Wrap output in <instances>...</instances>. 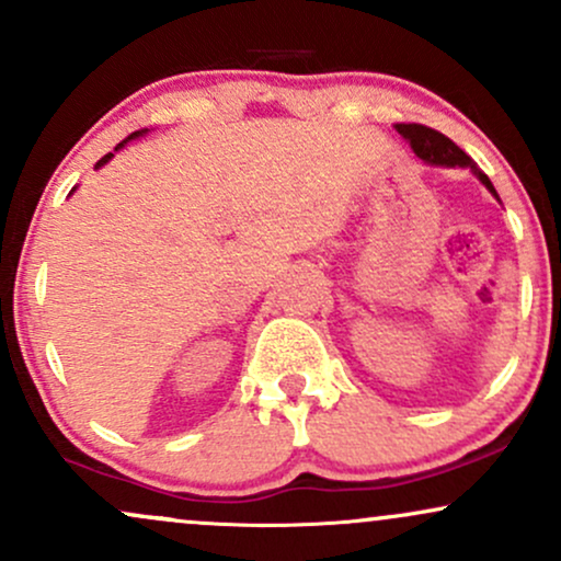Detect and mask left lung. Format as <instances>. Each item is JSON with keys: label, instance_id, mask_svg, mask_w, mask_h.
Listing matches in <instances>:
<instances>
[{"label": "left lung", "instance_id": "8db88e82", "mask_svg": "<svg viewBox=\"0 0 561 561\" xmlns=\"http://www.w3.org/2000/svg\"><path fill=\"white\" fill-rule=\"evenodd\" d=\"M396 131L401 134L405 141H409L411 150H414L416 158H422L424 163L446 165V169H456V165H459V169H469L482 184L488 186V190H491V195L499 199L491 179H488L485 173L478 169V163H474V160L469 158L461 147H456L454 141L446 137V134L435 131V128L422 126V124H396Z\"/></svg>", "mask_w": 561, "mask_h": 561}]
</instances>
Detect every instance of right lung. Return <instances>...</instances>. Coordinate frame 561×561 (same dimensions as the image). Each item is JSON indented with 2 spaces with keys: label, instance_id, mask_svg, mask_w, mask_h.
Here are the masks:
<instances>
[{
  "label": "right lung",
  "instance_id": "obj_1",
  "mask_svg": "<svg viewBox=\"0 0 561 561\" xmlns=\"http://www.w3.org/2000/svg\"><path fill=\"white\" fill-rule=\"evenodd\" d=\"M145 131H147V128H145ZM145 131H134V134H128V137H126L124 141H121V145H118V147H115V152H118V150H121V147H124L128 139H137V137H141V134H145ZM111 158H113V152H107V156H105V158H102V160H100V163H96V169H100V165H105V163H107V160H111Z\"/></svg>",
  "mask_w": 561,
  "mask_h": 561
}]
</instances>
